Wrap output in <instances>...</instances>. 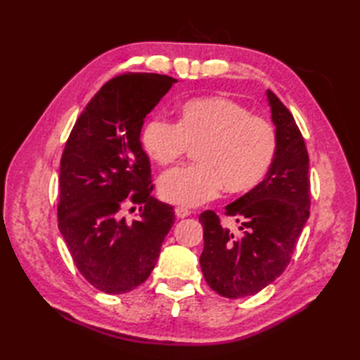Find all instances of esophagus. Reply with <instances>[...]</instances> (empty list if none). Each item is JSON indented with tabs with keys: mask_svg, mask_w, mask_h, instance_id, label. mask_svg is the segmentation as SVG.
<instances>
[{
	"mask_svg": "<svg viewBox=\"0 0 360 360\" xmlns=\"http://www.w3.org/2000/svg\"><path fill=\"white\" fill-rule=\"evenodd\" d=\"M174 213H176V217H178V218H187L192 212H190V210L186 209V207H176V209H174Z\"/></svg>",
	"mask_w": 360,
	"mask_h": 360,
	"instance_id": "1",
	"label": "esophagus"
}]
</instances>
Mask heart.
Here are the masks:
<instances>
[{"instance_id":"heart-1","label":"heart","mask_w":360,"mask_h":360,"mask_svg":"<svg viewBox=\"0 0 360 360\" xmlns=\"http://www.w3.org/2000/svg\"><path fill=\"white\" fill-rule=\"evenodd\" d=\"M141 143L158 165H172L196 150L198 165L178 168L159 179L164 201L195 207L226 193L254 190L269 173L277 133L269 120L221 96L198 97L181 105L176 124L160 117L145 122Z\"/></svg>"}]
</instances>
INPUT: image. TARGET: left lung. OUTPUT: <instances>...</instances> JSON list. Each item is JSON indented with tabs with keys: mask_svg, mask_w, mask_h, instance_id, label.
Returning <instances> with one entry per match:
<instances>
[{
	"mask_svg": "<svg viewBox=\"0 0 360 360\" xmlns=\"http://www.w3.org/2000/svg\"><path fill=\"white\" fill-rule=\"evenodd\" d=\"M277 133V153L262 184L226 205L238 223L231 231L213 210L200 215L204 250L200 257L207 285L227 298L254 295L286 269L309 218V158L292 114L267 89Z\"/></svg>",
	"mask_w": 360,
	"mask_h": 360,
	"instance_id": "8db88e82",
	"label": "left lung"
}]
</instances>
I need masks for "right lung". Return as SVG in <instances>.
I'll list each match as a JSON object with an SVG mask.
<instances>
[{
    "mask_svg": "<svg viewBox=\"0 0 360 360\" xmlns=\"http://www.w3.org/2000/svg\"><path fill=\"white\" fill-rule=\"evenodd\" d=\"M174 82L160 74L106 82L65 145L58 229L79 272L106 294L129 292L150 277L174 223L172 205L151 196L150 160L139 141L145 116ZM133 205L140 217L127 221L123 210Z\"/></svg>",
    "mask_w": 360,
    "mask_h": 360,
    "instance_id": "add662e5",
    "label": "right lung"
}]
</instances>
